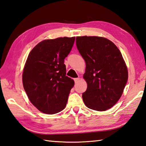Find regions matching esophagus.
<instances>
[{
	"mask_svg": "<svg viewBox=\"0 0 146 146\" xmlns=\"http://www.w3.org/2000/svg\"><path fill=\"white\" fill-rule=\"evenodd\" d=\"M79 81V78H78L74 79V81H75V83H77V82H78Z\"/></svg>",
	"mask_w": 146,
	"mask_h": 146,
	"instance_id": "1",
	"label": "esophagus"
}]
</instances>
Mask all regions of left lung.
<instances>
[{
	"label": "left lung",
	"mask_w": 146,
	"mask_h": 146,
	"mask_svg": "<svg viewBox=\"0 0 146 146\" xmlns=\"http://www.w3.org/2000/svg\"><path fill=\"white\" fill-rule=\"evenodd\" d=\"M76 46L86 62L83 76L87 89L82 99L88 108L104 111L119 100L128 80V70L114 44L104 37H76Z\"/></svg>",
	"instance_id": "8db88e82"
}]
</instances>
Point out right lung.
Segmentation results:
<instances>
[{"instance_id":"add662e5","label":"right lung","mask_w":146,"mask_h":146,"mask_svg":"<svg viewBox=\"0 0 146 146\" xmlns=\"http://www.w3.org/2000/svg\"><path fill=\"white\" fill-rule=\"evenodd\" d=\"M75 37L41 41L29 54L23 72V85L30 101L43 113L56 114L66 106L73 79L66 76L64 59Z\"/></svg>"}]
</instances>
